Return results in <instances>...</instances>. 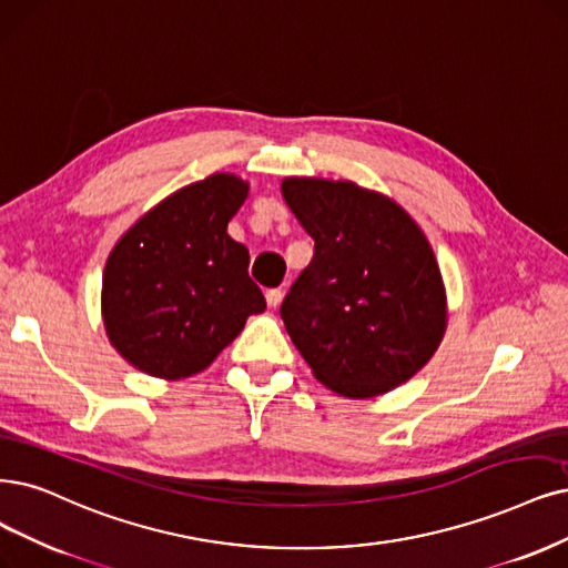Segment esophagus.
Listing matches in <instances>:
<instances>
[{"label":"esophagus","instance_id":"esophagus-1","mask_svg":"<svg viewBox=\"0 0 568 568\" xmlns=\"http://www.w3.org/2000/svg\"><path fill=\"white\" fill-rule=\"evenodd\" d=\"M283 302V290H266V304L268 308H278Z\"/></svg>","mask_w":568,"mask_h":568}]
</instances>
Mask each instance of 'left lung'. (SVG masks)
Returning <instances> with one entry per match:
<instances>
[{"mask_svg":"<svg viewBox=\"0 0 568 568\" xmlns=\"http://www.w3.org/2000/svg\"><path fill=\"white\" fill-rule=\"evenodd\" d=\"M281 192L316 243L281 306L313 376L353 400L409 382L447 329L443 273L422 226L348 180L285 178Z\"/></svg>","mask_w":568,"mask_h":568,"instance_id":"8db88e82","label":"left lung"}]
</instances>
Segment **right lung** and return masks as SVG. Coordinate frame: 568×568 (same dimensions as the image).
<instances>
[{
    "label": "right lung",
    "mask_w": 568,
    "mask_h": 568,
    "mask_svg": "<svg viewBox=\"0 0 568 568\" xmlns=\"http://www.w3.org/2000/svg\"><path fill=\"white\" fill-rule=\"evenodd\" d=\"M250 184L215 173L144 213L110 252L102 323L135 369L178 382L203 372L266 308L250 255L226 234Z\"/></svg>",
    "instance_id": "obj_1"
}]
</instances>
